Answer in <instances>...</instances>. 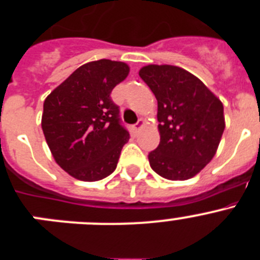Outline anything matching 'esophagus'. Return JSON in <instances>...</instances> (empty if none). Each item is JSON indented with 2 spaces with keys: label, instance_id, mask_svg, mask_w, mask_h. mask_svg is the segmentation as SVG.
I'll return each mask as SVG.
<instances>
[{
  "label": "esophagus",
  "instance_id": "1",
  "mask_svg": "<svg viewBox=\"0 0 260 260\" xmlns=\"http://www.w3.org/2000/svg\"><path fill=\"white\" fill-rule=\"evenodd\" d=\"M143 125H144V122H143V119H139V121H138L137 123H135L134 126H133V128H134V132L137 133V132H139V130H141L142 127H143Z\"/></svg>",
  "mask_w": 260,
  "mask_h": 260
}]
</instances>
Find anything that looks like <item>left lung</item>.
Wrapping results in <instances>:
<instances>
[{
  "instance_id": "left-lung-1",
  "label": "left lung",
  "mask_w": 260,
  "mask_h": 260,
  "mask_svg": "<svg viewBox=\"0 0 260 260\" xmlns=\"http://www.w3.org/2000/svg\"><path fill=\"white\" fill-rule=\"evenodd\" d=\"M139 77L157 100L160 143L148 153L151 168L167 180H189L215 156L224 107L201 79L177 66H144Z\"/></svg>"
}]
</instances>
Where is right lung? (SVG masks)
I'll return each mask as SVG.
<instances>
[{
    "instance_id": "add662e5",
    "label": "right lung",
    "mask_w": 260,
    "mask_h": 260,
    "mask_svg": "<svg viewBox=\"0 0 260 260\" xmlns=\"http://www.w3.org/2000/svg\"><path fill=\"white\" fill-rule=\"evenodd\" d=\"M127 74L123 62H88L45 99L41 127L49 150L77 180H103L116 169L130 134L110 93Z\"/></svg>"
}]
</instances>
